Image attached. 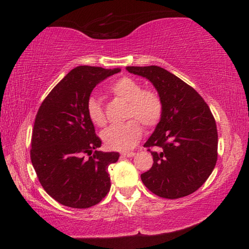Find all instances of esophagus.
Segmentation results:
<instances>
[{
  "label": "esophagus",
  "mask_w": 249,
  "mask_h": 249,
  "mask_svg": "<svg viewBox=\"0 0 249 249\" xmlns=\"http://www.w3.org/2000/svg\"><path fill=\"white\" fill-rule=\"evenodd\" d=\"M134 155H135L134 151H128V153H122L121 154L122 157H133Z\"/></svg>",
  "instance_id": "esophagus-1"
}]
</instances>
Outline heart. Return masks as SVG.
<instances>
[{"mask_svg":"<svg viewBox=\"0 0 249 249\" xmlns=\"http://www.w3.org/2000/svg\"><path fill=\"white\" fill-rule=\"evenodd\" d=\"M109 92L127 102L125 112L126 123L112 125L102 132V140L107 148L128 150L134 148L142 135V126L153 129L162 119L163 103L161 96L154 89H142V84L133 78L123 77L109 87ZM87 114L96 126L107 124L100 101L91 96L87 102Z\"/></svg>","mask_w":249,"mask_h":249,"instance_id":"obj_1","label":"heart"}]
</instances>
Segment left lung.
<instances>
[{"instance_id":"left-lung-1","label":"left lung","mask_w":249,"mask_h":249,"mask_svg":"<svg viewBox=\"0 0 249 249\" xmlns=\"http://www.w3.org/2000/svg\"><path fill=\"white\" fill-rule=\"evenodd\" d=\"M126 70L148 79L163 103L162 119L144 145L154 163L141 175L142 183L166 199L191 195L212 174L217 160L216 123L209 105L192 87L158 66Z\"/></svg>"}]
</instances>
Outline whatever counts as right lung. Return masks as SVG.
Segmentation results:
<instances>
[{
  "label": "right lung",
  "instance_id": "1",
  "mask_svg": "<svg viewBox=\"0 0 249 249\" xmlns=\"http://www.w3.org/2000/svg\"><path fill=\"white\" fill-rule=\"evenodd\" d=\"M120 71L77 67L49 92L37 112L32 163L44 190L62 205L90 208L111 188L107 168L120 154L96 150L102 141L88 117L87 102L96 84Z\"/></svg>",
  "mask_w": 249,
  "mask_h": 249
}]
</instances>
